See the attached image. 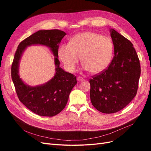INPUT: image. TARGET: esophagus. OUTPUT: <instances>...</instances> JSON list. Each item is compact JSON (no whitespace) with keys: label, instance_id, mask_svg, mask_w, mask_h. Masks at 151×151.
<instances>
[{"label":"esophagus","instance_id":"esophagus-1","mask_svg":"<svg viewBox=\"0 0 151 151\" xmlns=\"http://www.w3.org/2000/svg\"><path fill=\"white\" fill-rule=\"evenodd\" d=\"M77 81H78V82H81V81H83L84 79H83V78H82V77H77Z\"/></svg>","mask_w":151,"mask_h":151}]
</instances>
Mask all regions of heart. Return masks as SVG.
<instances>
[{
  "instance_id": "b5f03b06",
  "label": "heart",
  "mask_w": 151,
  "mask_h": 151,
  "mask_svg": "<svg viewBox=\"0 0 151 151\" xmlns=\"http://www.w3.org/2000/svg\"><path fill=\"white\" fill-rule=\"evenodd\" d=\"M113 45L111 39L96 32H83L72 37L68 44L59 47L58 56L65 69L76 70L81 57L85 70L96 74L103 71L111 60Z\"/></svg>"
}]
</instances>
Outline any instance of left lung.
<instances>
[{
  "instance_id": "left-lung-1",
  "label": "left lung",
  "mask_w": 151,
  "mask_h": 151,
  "mask_svg": "<svg viewBox=\"0 0 151 151\" xmlns=\"http://www.w3.org/2000/svg\"><path fill=\"white\" fill-rule=\"evenodd\" d=\"M114 55L107 68L90 79V98L103 113L120 111L134 98L140 76V61L130 41L110 29Z\"/></svg>"
}]
</instances>
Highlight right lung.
Masks as SVG:
<instances>
[{
  "instance_id": "right-lung-1",
  "label": "right lung",
  "mask_w": 151,
  "mask_h": 151,
  "mask_svg": "<svg viewBox=\"0 0 151 151\" xmlns=\"http://www.w3.org/2000/svg\"><path fill=\"white\" fill-rule=\"evenodd\" d=\"M66 35L58 29L40 30L26 38L18 45L11 67V77L19 101L29 110L40 116H53L66 106L72 88L77 84L76 77L60 67L58 59L59 44ZM40 44L50 48L54 56L56 74L43 85L31 86L20 78V59L26 47Z\"/></svg>"
}]
</instances>
